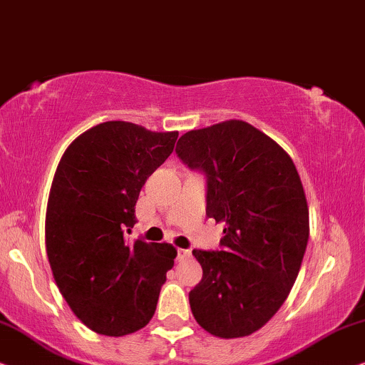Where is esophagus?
Masks as SVG:
<instances>
[{
    "label": "esophagus",
    "instance_id": "esophagus-1",
    "mask_svg": "<svg viewBox=\"0 0 365 365\" xmlns=\"http://www.w3.org/2000/svg\"><path fill=\"white\" fill-rule=\"evenodd\" d=\"M192 252L187 250V249H178V260H185V259H190Z\"/></svg>",
    "mask_w": 365,
    "mask_h": 365
}]
</instances>
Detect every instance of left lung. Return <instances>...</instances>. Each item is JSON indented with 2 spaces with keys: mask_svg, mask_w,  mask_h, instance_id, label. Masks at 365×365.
I'll return each mask as SVG.
<instances>
[{
  "mask_svg": "<svg viewBox=\"0 0 365 365\" xmlns=\"http://www.w3.org/2000/svg\"><path fill=\"white\" fill-rule=\"evenodd\" d=\"M178 158L207 177V217L225 222L222 250H193L203 277L192 314L215 337H245L274 317L297 279L309 207L289 153L255 126L227 120L182 135Z\"/></svg>",
  "mask_w": 365,
  "mask_h": 365,
  "instance_id": "obj_1",
  "label": "left lung"
}]
</instances>
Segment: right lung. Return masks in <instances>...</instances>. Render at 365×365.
Here are the masks:
<instances>
[{
    "label": "right lung",
    "mask_w": 365,
    "mask_h": 365,
    "mask_svg": "<svg viewBox=\"0 0 365 365\" xmlns=\"http://www.w3.org/2000/svg\"><path fill=\"white\" fill-rule=\"evenodd\" d=\"M178 132L105 121L73 140L58 163L46 207V254L73 314L96 334L145 327L173 267L170 244H130L140 190L173 152Z\"/></svg>",
    "instance_id": "add662e5"
}]
</instances>
